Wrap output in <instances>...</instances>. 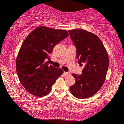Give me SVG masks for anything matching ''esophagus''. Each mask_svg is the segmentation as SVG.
Masks as SVG:
<instances>
[{"instance_id":"obj_1","label":"esophagus","mask_w":124,"mask_h":124,"mask_svg":"<svg viewBox=\"0 0 124 124\" xmlns=\"http://www.w3.org/2000/svg\"><path fill=\"white\" fill-rule=\"evenodd\" d=\"M63 74H64L65 76H69L70 75V73L69 72H63Z\"/></svg>"}]
</instances>
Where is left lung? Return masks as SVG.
Wrapping results in <instances>:
<instances>
[{"label":"left lung","mask_w":124,"mask_h":124,"mask_svg":"<svg viewBox=\"0 0 124 124\" xmlns=\"http://www.w3.org/2000/svg\"><path fill=\"white\" fill-rule=\"evenodd\" d=\"M77 47L79 64L85 66L81 75L72 73L75 79L70 91L75 97L85 99L97 93L105 80L109 58L105 47L97 35L84 29L68 31Z\"/></svg>","instance_id":"left-lung-1"}]
</instances>
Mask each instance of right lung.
Instances as JSON below:
<instances>
[{
    "mask_svg": "<svg viewBox=\"0 0 124 124\" xmlns=\"http://www.w3.org/2000/svg\"><path fill=\"white\" fill-rule=\"evenodd\" d=\"M68 35L65 30L39 26L24 39L16 58V69L20 83L31 94L37 97L47 95L63 73L46 61L50 59L56 45Z\"/></svg>",
    "mask_w": 124,
    "mask_h": 124,
    "instance_id": "right-lung-1",
    "label": "right lung"
}]
</instances>
